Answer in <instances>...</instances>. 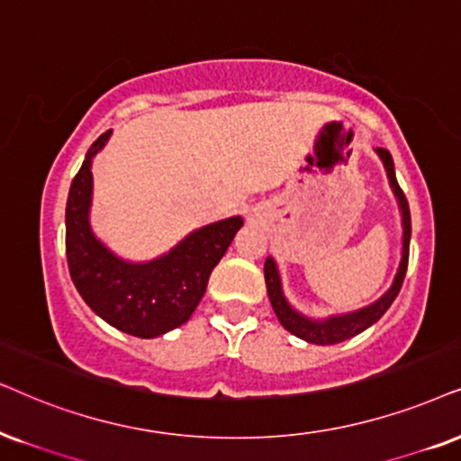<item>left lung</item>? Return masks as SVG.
Listing matches in <instances>:
<instances>
[{
	"label": "left lung",
	"mask_w": 461,
	"mask_h": 461,
	"mask_svg": "<svg viewBox=\"0 0 461 461\" xmlns=\"http://www.w3.org/2000/svg\"><path fill=\"white\" fill-rule=\"evenodd\" d=\"M376 153L381 155L383 163H385V170L389 176V185H392L395 197H398L400 211H402V225H404V238H402V261L398 267V274H395L392 289L383 295L381 300L375 302V304L361 308L357 312L342 314V317H330L328 321H311V319L302 317L287 304V300L283 298L281 291V278H278L276 264H274L272 258L266 259L264 264V276H266V287L267 295H270V304L276 312L278 321L287 331L294 336L302 338V340L311 342V345H338V342L347 340V338H353L361 334L364 330H368L372 323H376L383 314L387 312V308L392 306L395 295L400 294L402 283H404L406 267H409V247H411V211L409 202H406L404 191L400 189L398 178H395L393 170V159L389 155L387 149H376Z\"/></svg>",
	"instance_id": "obj_1"
}]
</instances>
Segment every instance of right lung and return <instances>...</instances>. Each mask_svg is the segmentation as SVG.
Returning <instances> with one entry per match:
<instances>
[{"label": "right lung", "mask_w": 461, "mask_h": 461, "mask_svg": "<svg viewBox=\"0 0 461 461\" xmlns=\"http://www.w3.org/2000/svg\"><path fill=\"white\" fill-rule=\"evenodd\" d=\"M110 130L91 144L72 180L66 206V255L69 276L104 321L138 338L166 334L200 304L214 266L242 227L240 217L206 225L185 238L176 249L149 264H127L114 258L91 234V157L102 150Z\"/></svg>", "instance_id": "right-lung-1"}]
</instances>
